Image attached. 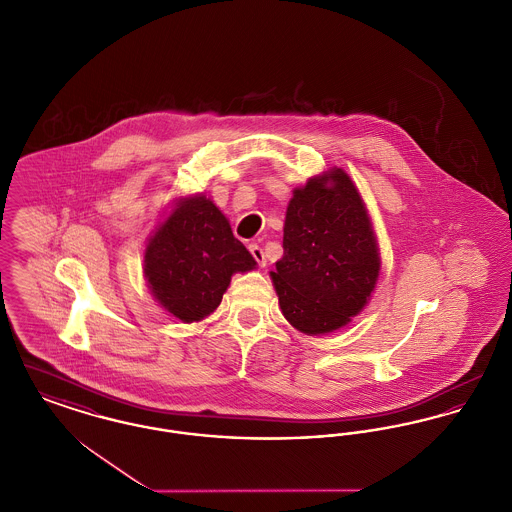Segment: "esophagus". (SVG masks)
<instances>
[{
  "instance_id": "1",
  "label": "esophagus",
  "mask_w": 512,
  "mask_h": 512,
  "mask_svg": "<svg viewBox=\"0 0 512 512\" xmlns=\"http://www.w3.org/2000/svg\"><path fill=\"white\" fill-rule=\"evenodd\" d=\"M249 251H251L253 259L259 263V267H265V265H267V257H265V251H263L261 245L251 244L249 245Z\"/></svg>"
}]
</instances>
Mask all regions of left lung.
<instances>
[{"mask_svg":"<svg viewBox=\"0 0 512 512\" xmlns=\"http://www.w3.org/2000/svg\"><path fill=\"white\" fill-rule=\"evenodd\" d=\"M282 247L270 278L293 328L328 334L365 309L378 282L380 249L365 201L343 169L293 190Z\"/></svg>","mask_w":512,"mask_h":512,"instance_id":"left-lung-1","label":"left lung"}]
</instances>
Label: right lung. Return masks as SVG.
<instances>
[{"instance_id": "obj_1", "label": "right lung", "mask_w": 512, "mask_h": 512, "mask_svg": "<svg viewBox=\"0 0 512 512\" xmlns=\"http://www.w3.org/2000/svg\"><path fill=\"white\" fill-rule=\"evenodd\" d=\"M255 267L251 253L234 238L228 219L203 194L180 197L144 253L149 292L182 322L209 317L232 276Z\"/></svg>"}]
</instances>
